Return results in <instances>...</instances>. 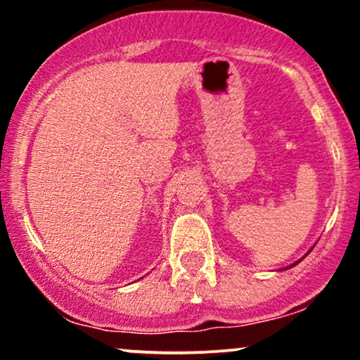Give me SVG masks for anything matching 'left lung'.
<instances>
[{
  "label": "left lung",
  "mask_w": 360,
  "mask_h": 360,
  "mask_svg": "<svg viewBox=\"0 0 360 360\" xmlns=\"http://www.w3.org/2000/svg\"><path fill=\"white\" fill-rule=\"evenodd\" d=\"M292 266H295V264H292Z\"/></svg>",
  "instance_id": "1"
}]
</instances>
